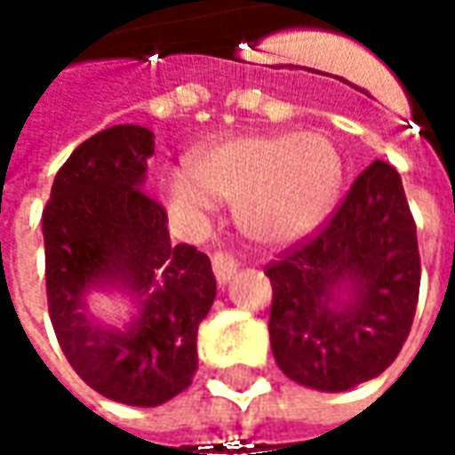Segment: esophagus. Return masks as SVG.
I'll list each match as a JSON object with an SVG mask.
<instances>
[{
  "label": "esophagus",
  "instance_id": "obj_1",
  "mask_svg": "<svg viewBox=\"0 0 455 455\" xmlns=\"http://www.w3.org/2000/svg\"><path fill=\"white\" fill-rule=\"evenodd\" d=\"M212 267H214V275H217L219 285H227L228 280L236 275L238 263L231 256H227V253L217 251V253L212 256Z\"/></svg>",
  "mask_w": 455,
  "mask_h": 455
}]
</instances>
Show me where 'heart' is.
Listing matches in <instances>:
<instances>
[{
  "label": "heart",
  "mask_w": 455,
  "mask_h": 455,
  "mask_svg": "<svg viewBox=\"0 0 455 455\" xmlns=\"http://www.w3.org/2000/svg\"><path fill=\"white\" fill-rule=\"evenodd\" d=\"M189 175H170L165 197L197 221L214 199L236 204L238 228L260 246L309 236L334 209L343 182L339 150L324 133H241L199 150Z\"/></svg>",
  "instance_id": "obj_1"
}]
</instances>
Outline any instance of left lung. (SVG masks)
I'll list each match as a JSON object with an SVG mask.
<instances>
[{"label":"left lung","mask_w":455,"mask_h":455,"mask_svg":"<svg viewBox=\"0 0 455 455\" xmlns=\"http://www.w3.org/2000/svg\"><path fill=\"white\" fill-rule=\"evenodd\" d=\"M270 346L290 380L343 392L378 378L410 334L419 299L417 227L402 178L375 160L315 238L266 267Z\"/></svg>","instance_id":"8db88e82"}]
</instances>
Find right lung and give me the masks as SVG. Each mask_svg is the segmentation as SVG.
Returning a JSON list of instances; mask_svg holds the SVG:
<instances>
[{"mask_svg": "<svg viewBox=\"0 0 455 455\" xmlns=\"http://www.w3.org/2000/svg\"><path fill=\"white\" fill-rule=\"evenodd\" d=\"M156 136L121 124L94 133L58 170L44 209L45 292L75 372L107 400L158 407L197 372V326L217 297L204 253L172 243L168 214L143 192ZM90 291L126 296L132 316L107 325Z\"/></svg>", "mask_w": 455, "mask_h": 455, "instance_id": "obj_1", "label": "right lung"}]
</instances>
